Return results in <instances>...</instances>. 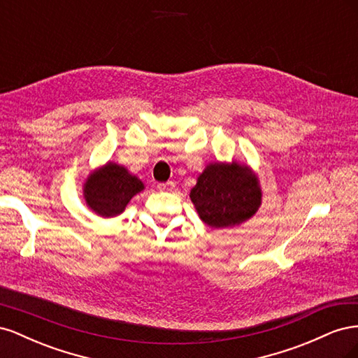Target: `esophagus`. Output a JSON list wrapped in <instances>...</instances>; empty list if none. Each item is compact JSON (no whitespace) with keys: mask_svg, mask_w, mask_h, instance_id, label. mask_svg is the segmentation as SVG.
<instances>
[{"mask_svg":"<svg viewBox=\"0 0 358 358\" xmlns=\"http://www.w3.org/2000/svg\"><path fill=\"white\" fill-rule=\"evenodd\" d=\"M158 189L159 191H173V189H175V183H173V182L158 183Z\"/></svg>","mask_w":358,"mask_h":358,"instance_id":"esophagus-1","label":"esophagus"}]
</instances>
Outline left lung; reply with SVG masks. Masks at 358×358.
Wrapping results in <instances>:
<instances>
[{"label": "left lung", "mask_w": 358, "mask_h": 358, "mask_svg": "<svg viewBox=\"0 0 358 358\" xmlns=\"http://www.w3.org/2000/svg\"><path fill=\"white\" fill-rule=\"evenodd\" d=\"M189 199L200 220L212 229H231L257 213L263 192L254 170L231 162H210L197 178Z\"/></svg>", "instance_id": "1"}]
</instances>
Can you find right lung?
<instances>
[{
  "label": "right lung",
  "instance_id": "add662e5",
  "mask_svg": "<svg viewBox=\"0 0 358 358\" xmlns=\"http://www.w3.org/2000/svg\"><path fill=\"white\" fill-rule=\"evenodd\" d=\"M145 189L143 182L121 164L107 161L90 173L83 183V199L88 208L103 216L115 218L121 215L131 199Z\"/></svg>",
  "mask_w": 358,
  "mask_h": 358
}]
</instances>
